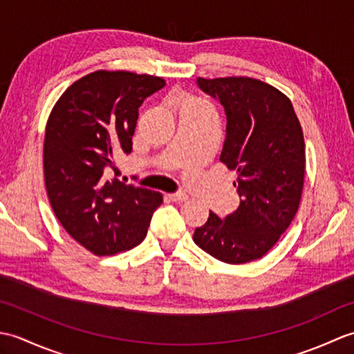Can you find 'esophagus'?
<instances>
[{
  "label": "esophagus",
  "instance_id": "1",
  "mask_svg": "<svg viewBox=\"0 0 354 354\" xmlns=\"http://www.w3.org/2000/svg\"><path fill=\"white\" fill-rule=\"evenodd\" d=\"M167 198L169 201H171V202H179V204H181V202H185L187 199H189V196H187V194H184V193H175V194H167Z\"/></svg>",
  "mask_w": 354,
  "mask_h": 354
}]
</instances>
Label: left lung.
Wrapping results in <instances>:
<instances>
[{
    "instance_id": "obj_1",
    "label": "left lung",
    "mask_w": 354,
    "mask_h": 354,
    "mask_svg": "<svg viewBox=\"0 0 354 354\" xmlns=\"http://www.w3.org/2000/svg\"><path fill=\"white\" fill-rule=\"evenodd\" d=\"M198 85L227 115L221 161L237 173L240 205L227 219L209 212L194 230L201 250L228 265L261 259L289 228L301 202L306 145L289 97L259 79L232 76Z\"/></svg>"
}]
</instances>
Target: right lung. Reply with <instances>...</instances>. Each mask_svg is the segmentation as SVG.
<instances>
[{"mask_svg": "<svg viewBox=\"0 0 354 354\" xmlns=\"http://www.w3.org/2000/svg\"><path fill=\"white\" fill-rule=\"evenodd\" d=\"M165 85L150 74L99 70L65 89L44 140V178L53 212L89 252L114 255L145 240L162 194L108 181L114 158L132 152L138 108Z\"/></svg>", "mask_w": 354, "mask_h": 354, "instance_id": "obj_1", "label": "right lung"}]
</instances>
